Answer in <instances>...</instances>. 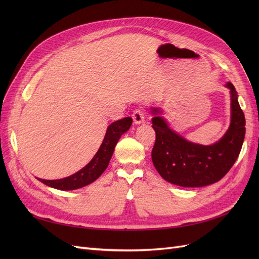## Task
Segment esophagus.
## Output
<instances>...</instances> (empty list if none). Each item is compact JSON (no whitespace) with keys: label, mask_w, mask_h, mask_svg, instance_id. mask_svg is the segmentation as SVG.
<instances>
[{"label":"esophagus","mask_w":259,"mask_h":259,"mask_svg":"<svg viewBox=\"0 0 259 259\" xmlns=\"http://www.w3.org/2000/svg\"><path fill=\"white\" fill-rule=\"evenodd\" d=\"M133 120H134L135 124H140L145 121V111L142 109H135L133 112Z\"/></svg>","instance_id":"esophagus-1"}]
</instances>
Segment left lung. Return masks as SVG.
<instances>
[{
	"label": "left lung",
	"mask_w": 259,
	"mask_h": 259,
	"mask_svg": "<svg viewBox=\"0 0 259 259\" xmlns=\"http://www.w3.org/2000/svg\"><path fill=\"white\" fill-rule=\"evenodd\" d=\"M226 86L231 94V123L224 137L210 146L188 142L156 115L159 109H152L155 143L151 158L166 182L182 187L208 186L221 180L237 161L245 136V117L233 84L228 82Z\"/></svg>",
	"instance_id": "obj_1"
}]
</instances>
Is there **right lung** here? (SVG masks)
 Returning <instances> with one entry per match:
<instances>
[{"instance_id":"1","label":"right lung","mask_w":259,"mask_h":259,"mask_svg":"<svg viewBox=\"0 0 259 259\" xmlns=\"http://www.w3.org/2000/svg\"><path fill=\"white\" fill-rule=\"evenodd\" d=\"M132 123V117L127 116L109 125L104 142L99 147L97 153L94 155V158L91 160L88 165H85L79 171H76L75 174L57 180H38L46 186L64 191L79 189V188L85 187L92 184L93 182H95L108 167V164L110 162V159L113 154L115 145L119 142L120 137L124 133L130 130Z\"/></svg>"}]
</instances>
